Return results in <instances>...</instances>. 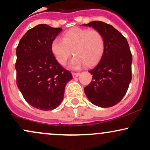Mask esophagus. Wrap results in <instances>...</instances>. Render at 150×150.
Masks as SVG:
<instances>
[{"mask_svg":"<svg viewBox=\"0 0 150 150\" xmlns=\"http://www.w3.org/2000/svg\"><path fill=\"white\" fill-rule=\"evenodd\" d=\"M72 75H73V77H74V78H75V77H78L79 75H80V73H72Z\"/></svg>","mask_w":150,"mask_h":150,"instance_id":"esophagus-1","label":"esophagus"}]
</instances>
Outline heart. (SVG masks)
Returning <instances> with one entry per match:
<instances>
[{
    "instance_id": "b5f03b06",
    "label": "heart",
    "mask_w": 150,
    "mask_h": 150,
    "mask_svg": "<svg viewBox=\"0 0 150 150\" xmlns=\"http://www.w3.org/2000/svg\"><path fill=\"white\" fill-rule=\"evenodd\" d=\"M104 39L99 31L87 28H73L63 34V39L56 38L51 44L55 58L65 65L73 54L75 57L70 67L78 68L82 65L92 66L100 61L104 51Z\"/></svg>"
}]
</instances>
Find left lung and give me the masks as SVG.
Here are the masks:
<instances>
[{
    "label": "left lung",
    "mask_w": 150,
    "mask_h": 150,
    "mask_svg": "<svg viewBox=\"0 0 150 150\" xmlns=\"http://www.w3.org/2000/svg\"><path fill=\"white\" fill-rule=\"evenodd\" d=\"M92 27L102 34L105 47L100 61L89 70L92 81L85 87L89 100L96 106L111 107L121 101L132 79V54L125 37L112 25L94 21Z\"/></svg>",
    "instance_id": "8db88e82"
}]
</instances>
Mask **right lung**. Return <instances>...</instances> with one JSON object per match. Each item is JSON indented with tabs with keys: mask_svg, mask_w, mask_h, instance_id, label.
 <instances>
[{
	"mask_svg": "<svg viewBox=\"0 0 150 150\" xmlns=\"http://www.w3.org/2000/svg\"><path fill=\"white\" fill-rule=\"evenodd\" d=\"M61 32L45 24L37 25L26 32L16 49L17 85L26 101L42 111L59 106L65 85L73 78L51 50V42Z\"/></svg>",
	"mask_w": 150,
	"mask_h": 150,
	"instance_id": "1",
	"label": "right lung"
}]
</instances>
